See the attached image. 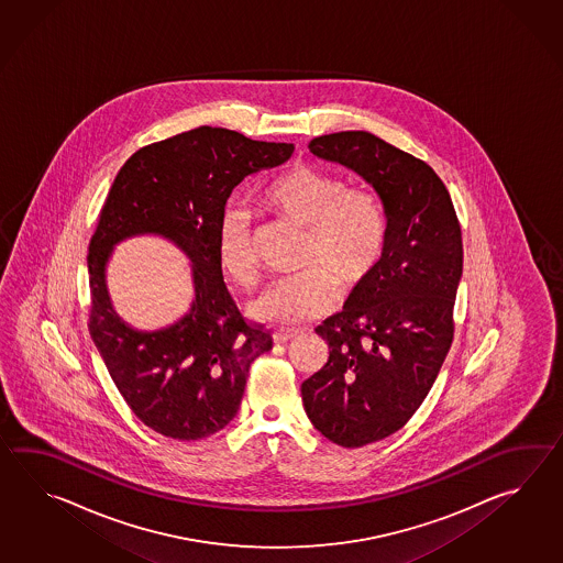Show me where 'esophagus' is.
Here are the masks:
<instances>
[{"mask_svg":"<svg viewBox=\"0 0 563 563\" xmlns=\"http://www.w3.org/2000/svg\"><path fill=\"white\" fill-rule=\"evenodd\" d=\"M296 332H287V330H276V332H274V342H276V344H287V342H289V340H294V338H296Z\"/></svg>","mask_w":563,"mask_h":563,"instance_id":"obj_1","label":"esophagus"}]
</instances>
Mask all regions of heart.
I'll list each match as a JSON object with an SVG mask.
<instances>
[{"label": "heart", "instance_id": "obj_1", "mask_svg": "<svg viewBox=\"0 0 563 563\" xmlns=\"http://www.w3.org/2000/svg\"><path fill=\"white\" fill-rule=\"evenodd\" d=\"M267 211L303 231L298 277L282 279L250 303L257 322L296 328L332 310L340 286H364L383 260L386 219L378 199L320 168L296 167L265 187ZM219 265L241 287L257 279L252 219L243 209L223 217L217 241Z\"/></svg>", "mask_w": 563, "mask_h": 563}]
</instances>
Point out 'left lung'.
<instances>
[{
    "label": "left lung",
    "instance_id": "8db88e82",
    "mask_svg": "<svg viewBox=\"0 0 563 563\" xmlns=\"http://www.w3.org/2000/svg\"><path fill=\"white\" fill-rule=\"evenodd\" d=\"M308 148L366 180L386 217L380 264L354 303L316 328L330 358L301 384L311 424L356 449L402 429L439 376L455 330L461 225L439 175L372 132L323 134Z\"/></svg>",
    "mask_w": 563,
    "mask_h": 563
}]
</instances>
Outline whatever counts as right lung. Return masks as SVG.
<instances>
[{
    "instance_id": "obj_1",
    "label": "right lung",
    "mask_w": 563,
    "mask_h": 563,
    "mask_svg": "<svg viewBox=\"0 0 563 563\" xmlns=\"http://www.w3.org/2000/svg\"><path fill=\"white\" fill-rule=\"evenodd\" d=\"M291 153L294 144L199 126L136 151L112 183L88 247L90 335L132 412L163 437L199 441L225 429L253 360L272 350L269 332L241 318L217 241L233 189ZM139 234L170 240L192 265L190 310L158 331L124 323L107 291L113 247Z\"/></svg>"
}]
</instances>
